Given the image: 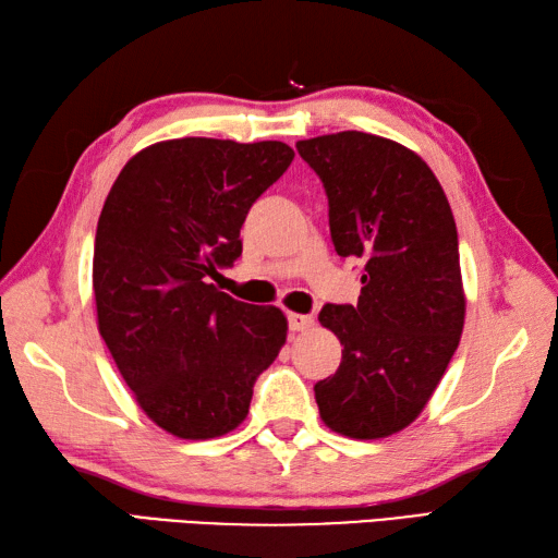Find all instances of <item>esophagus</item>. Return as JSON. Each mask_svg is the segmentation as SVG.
Returning a JSON list of instances; mask_svg holds the SVG:
<instances>
[{
    "label": "esophagus",
    "instance_id": "esophagus-1",
    "mask_svg": "<svg viewBox=\"0 0 558 558\" xmlns=\"http://www.w3.org/2000/svg\"><path fill=\"white\" fill-rule=\"evenodd\" d=\"M288 324L292 333H300V330H310L314 326V316H306V314H288Z\"/></svg>",
    "mask_w": 558,
    "mask_h": 558
}]
</instances>
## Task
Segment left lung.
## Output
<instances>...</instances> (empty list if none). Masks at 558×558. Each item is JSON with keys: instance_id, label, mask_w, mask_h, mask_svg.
Listing matches in <instances>:
<instances>
[{"instance_id": "1", "label": "left lung", "mask_w": 558, "mask_h": 558, "mask_svg": "<svg viewBox=\"0 0 558 558\" xmlns=\"http://www.w3.org/2000/svg\"><path fill=\"white\" fill-rule=\"evenodd\" d=\"M322 177L336 252L364 264L357 304H326L342 360L314 386L318 412L350 438H386L420 417L465 326L458 230L448 198L417 153L338 132L298 141Z\"/></svg>"}]
</instances>
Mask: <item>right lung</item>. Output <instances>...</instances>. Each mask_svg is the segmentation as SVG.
<instances>
[{"mask_svg":"<svg viewBox=\"0 0 558 558\" xmlns=\"http://www.w3.org/2000/svg\"><path fill=\"white\" fill-rule=\"evenodd\" d=\"M282 141L170 138L129 160L98 220V330L138 408L160 429L206 441L246 417L256 376L288 338L278 306L210 278L242 254L248 208L290 168Z\"/></svg>","mask_w":558,"mask_h":558,"instance_id":"1","label":"right lung"}]
</instances>
